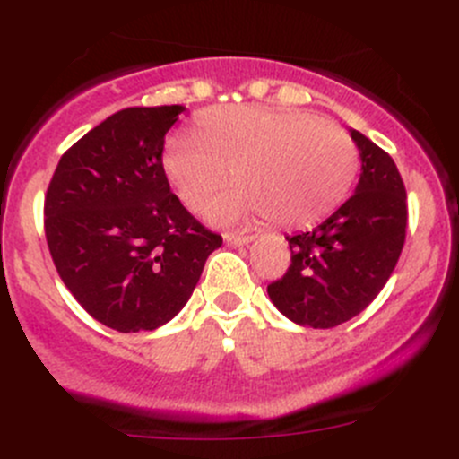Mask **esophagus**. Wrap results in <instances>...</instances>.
Here are the masks:
<instances>
[{
    "mask_svg": "<svg viewBox=\"0 0 459 459\" xmlns=\"http://www.w3.org/2000/svg\"><path fill=\"white\" fill-rule=\"evenodd\" d=\"M255 239V235H224V242L229 247H247Z\"/></svg>",
    "mask_w": 459,
    "mask_h": 459,
    "instance_id": "1",
    "label": "esophagus"
}]
</instances>
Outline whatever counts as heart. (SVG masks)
<instances>
[{
    "label": "heart",
    "instance_id": "1",
    "mask_svg": "<svg viewBox=\"0 0 459 459\" xmlns=\"http://www.w3.org/2000/svg\"><path fill=\"white\" fill-rule=\"evenodd\" d=\"M164 170L182 202L221 226L271 220L308 226L340 206L358 175V148L337 124L302 110L226 106L164 143Z\"/></svg>",
    "mask_w": 459,
    "mask_h": 459
}]
</instances>
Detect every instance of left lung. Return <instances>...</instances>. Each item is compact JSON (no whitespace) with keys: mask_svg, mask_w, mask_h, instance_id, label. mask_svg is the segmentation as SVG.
<instances>
[{"mask_svg":"<svg viewBox=\"0 0 459 459\" xmlns=\"http://www.w3.org/2000/svg\"><path fill=\"white\" fill-rule=\"evenodd\" d=\"M362 175L331 217L290 235V266L268 298L290 322L333 328L359 316L391 277L406 238V191L388 152L351 128Z\"/></svg>","mask_w":459,"mask_h":459,"instance_id":"obj_1","label":"left lung"}]
</instances>
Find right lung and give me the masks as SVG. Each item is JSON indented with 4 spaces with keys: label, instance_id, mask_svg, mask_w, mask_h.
Returning a JSON list of instances; mask_svg holds the SVG:
<instances>
[{
    "label": "right lung",
    "instance_id": "add662e5",
    "mask_svg": "<svg viewBox=\"0 0 459 459\" xmlns=\"http://www.w3.org/2000/svg\"><path fill=\"white\" fill-rule=\"evenodd\" d=\"M184 106H133L59 160L44 202L48 251L73 298L119 333L155 331L195 290L221 247L166 179L164 135Z\"/></svg>",
    "mask_w": 459,
    "mask_h": 459
}]
</instances>
